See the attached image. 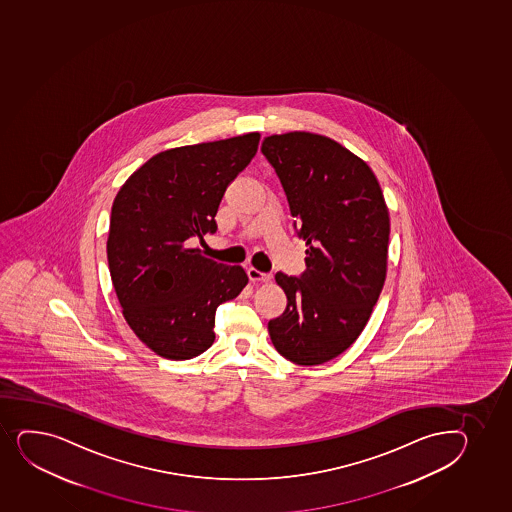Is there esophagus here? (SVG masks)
<instances>
[{
    "mask_svg": "<svg viewBox=\"0 0 512 512\" xmlns=\"http://www.w3.org/2000/svg\"><path fill=\"white\" fill-rule=\"evenodd\" d=\"M248 277H250V281L253 282H269L270 279H272V274H267V272H260V270L250 267V269H248Z\"/></svg>",
    "mask_w": 512,
    "mask_h": 512,
    "instance_id": "esophagus-1",
    "label": "esophagus"
}]
</instances>
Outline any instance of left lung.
Returning a JSON list of instances; mask_svg holds the SVG:
<instances>
[{
	"mask_svg": "<svg viewBox=\"0 0 512 512\" xmlns=\"http://www.w3.org/2000/svg\"><path fill=\"white\" fill-rule=\"evenodd\" d=\"M262 154L284 187L294 228L308 247L303 274H275L287 308L270 319V340L292 363L319 365L357 340L379 299L389 209L369 165L331 138L270 135Z\"/></svg>",
	"mask_w": 512,
	"mask_h": 512,
	"instance_id": "obj_1",
	"label": "left lung"
}]
</instances>
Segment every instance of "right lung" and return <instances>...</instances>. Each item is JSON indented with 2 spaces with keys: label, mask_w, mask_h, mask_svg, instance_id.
<instances>
[{
  "label": "right lung",
  "mask_w": 512,
  "mask_h": 512,
  "mask_svg": "<svg viewBox=\"0 0 512 512\" xmlns=\"http://www.w3.org/2000/svg\"><path fill=\"white\" fill-rule=\"evenodd\" d=\"M260 133L154 155L111 208V281L133 333L160 357L189 360L215 341V313L247 286L240 265L204 257L226 187L250 164Z\"/></svg>",
  "instance_id": "right-lung-1"
}]
</instances>
